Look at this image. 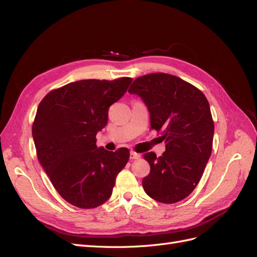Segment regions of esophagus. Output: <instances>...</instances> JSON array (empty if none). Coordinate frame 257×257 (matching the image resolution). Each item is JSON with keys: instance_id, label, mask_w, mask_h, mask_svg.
Masks as SVG:
<instances>
[{"instance_id": "34e87169", "label": "esophagus", "mask_w": 257, "mask_h": 257, "mask_svg": "<svg viewBox=\"0 0 257 257\" xmlns=\"http://www.w3.org/2000/svg\"><path fill=\"white\" fill-rule=\"evenodd\" d=\"M139 158H141V154H138V153H136L134 151H131V153H130V159L131 160H137Z\"/></svg>"}]
</instances>
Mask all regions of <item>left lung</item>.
Here are the masks:
<instances>
[{"label": "left lung", "instance_id": "1", "mask_svg": "<svg viewBox=\"0 0 257 257\" xmlns=\"http://www.w3.org/2000/svg\"><path fill=\"white\" fill-rule=\"evenodd\" d=\"M128 92L142 97L151 128L162 132L166 145L159 158L144 155L151 169L143 188L160 203L180 201L196 188L211 155L214 124L208 100L193 84L165 73L138 77Z\"/></svg>", "mask_w": 257, "mask_h": 257}]
</instances>
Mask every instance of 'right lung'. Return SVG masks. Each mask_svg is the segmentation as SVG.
Segmentation results:
<instances>
[{
    "label": "right lung",
    "mask_w": 257,
    "mask_h": 257,
    "mask_svg": "<svg viewBox=\"0 0 257 257\" xmlns=\"http://www.w3.org/2000/svg\"><path fill=\"white\" fill-rule=\"evenodd\" d=\"M132 78L87 79L50 91L38 105L32 135L38 161L67 203L82 209L109 199L130 151L97 148L96 134L108 109L126 92Z\"/></svg>",
    "instance_id": "add662e5"
}]
</instances>
